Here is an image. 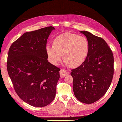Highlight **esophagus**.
I'll list each match as a JSON object with an SVG mask.
<instances>
[{
  "label": "esophagus",
  "instance_id": "esophagus-1",
  "mask_svg": "<svg viewBox=\"0 0 122 122\" xmlns=\"http://www.w3.org/2000/svg\"><path fill=\"white\" fill-rule=\"evenodd\" d=\"M60 76L61 77H64L68 75L69 74V72L67 71V70L65 69H61L60 71Z\"/></svg>",
  "mask_w": 122,
  "mask_h": 122
}]
</instances>
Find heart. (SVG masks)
Wrapping results in <instances>:
<instances>
[{
	"label": "heart",
	"mask_w": 122,
	"mask_h": 122,
	"mask_svg": "<svg viewBox=\"0 0 122 122\" xmlns=\"http://www.w3.org/2000/svg\"><path fill=\"white\" fill-rule=\"evenodd\" d=\"M53 45H47L46 50L49 60L55 65L61 61L62 54L66 64L72 67L82 64L87 55L88 43L83 36L65 33L55 38Z\"/></svg>",
	"instance_id": "heart-1"
}]
</instances>
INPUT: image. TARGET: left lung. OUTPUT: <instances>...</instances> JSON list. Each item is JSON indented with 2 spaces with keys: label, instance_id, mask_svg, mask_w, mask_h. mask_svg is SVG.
<instances>
[{
  "label": "left lung",
  "instance_id": "left-lung-1",
  "mask_svg": "<svg viewBox=\"0 0 122 122\" xmlns=\"http://www.w3.org/2000/svg\"><path fill=\"white\" fill-rule=\"evenodd\" d=\"M88 51L86 59L78 68L71 70L73 92L77 100L86 104L98 101L105 95L112 83L113 73V55L102 38L86 31Z\"/></svg>",
  "mask_w": 122,
  "mask_h": 122
}]
</instances>
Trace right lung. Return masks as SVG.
Returning <instances> with one entry per match:
<instances>
[{
  "label": "right lung",
  "instance_id": "obj_1",
  "mask_svg": "<svg viewBox=\"0 0 122 122\" xmlns=\"http://www.w3.org/2000/svg\"><path fill=\"white\" fill-rule=\"evenodd\" d=\"M55 28L46 27L25 32L11 45L7 70L16 93L35 107L49 104L55 96L60 69L48 61L46 44Z\"/></svg>",
  "mask_w": 122,
  "mask_h": 122
}]
</instances>
